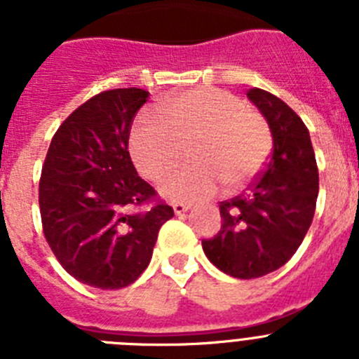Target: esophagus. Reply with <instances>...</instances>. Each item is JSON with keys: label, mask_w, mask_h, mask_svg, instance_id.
<instances>
[{"label": "esophagus", "mask_w": 359, "mask_h": 359, "mask_svg": "<svg viewBox=\"0 0 359 359\" xmlns=\"http://www.w3.org/2000/svg\"><path fill=\"white\" fill-rule=\"evenodd\" d=\"M174 208V214H185V212L190 210V205H185V203H174L172 205Z\"/></svg>", "instance_id": "obj_1"}]
</instances>
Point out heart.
Instances as JSON below:
<instances>
[{"instance_id": "1", "label": "heart", "mask_w": 359, "mask_h": 359, "mask_svg": "<svg viewBox=\"0 0 359 359\" xmlns=\"http://www.w3.org/2000/svg\"><path fill=\"white\" fill-rule=\"evenodd\" d=\"M160 116L144 115L131 133V154L142 174L163 180L182 160L183 145L196 163L182 167L161 185L170 201H203L223 183L236 190L262 169L271 151L268 122L230 91L196 88L163 98Z\"/></svg>"}]
</instances>
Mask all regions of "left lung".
Segmentation results:
<instances>
[{
	"label": "left lung",
	"mask_w": 359,
	"mask_h": 359,
	"mask_svg": "<svg viewBox=\"0 0 359 359\" xmlns=\"http://www.w3.org/2000/svg\"><path fill=\"white\" fill-rule=\"evenodd\" d=\"M248 98L273 136L264 172L244 194L219 205L221 230L203 241L208 261L236 278H259L290 261L311 226L318 198V167L302 118L259 88Z\"/></svg>",
	"instance_id": "obj_1"
}]
</instances>
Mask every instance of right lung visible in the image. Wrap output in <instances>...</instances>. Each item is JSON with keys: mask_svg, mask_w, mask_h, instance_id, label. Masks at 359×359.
I'll list each match as a JSON object with an SVG mask.
<instances>
[{"mask_svg": "<svg viewBox=\"0 0 359 359\" xmlns=\"http://www.w3.org/2000/svg\"><path fill=\"white\" fill-rule=\"evenodd\" d=\"M149 91L118 88L91 97L53 135L39 182L44 237L82 284L120 290L144 273L158 231L174 215L156 201L131 156L129 133ZM155 205L147 212L131 206Z\"/></svg>", "mask_w": 359, "mask_h": 359, "instance_id": "add662e5", "label": "right lung"}]
</instances>
